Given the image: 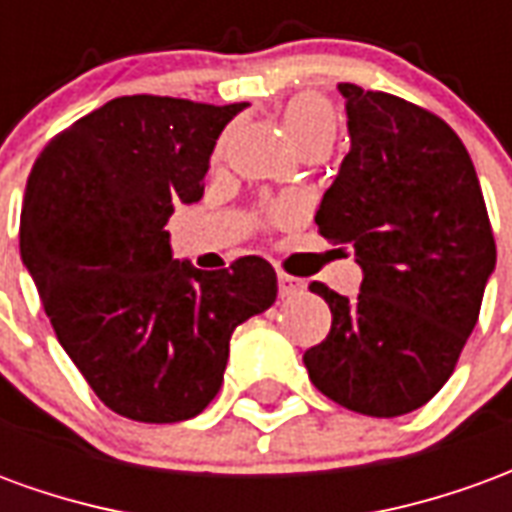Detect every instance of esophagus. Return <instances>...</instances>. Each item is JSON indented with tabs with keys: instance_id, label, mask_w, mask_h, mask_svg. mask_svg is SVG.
Listing matches in <instances>:
<instances>
[{
	"instance_id": "obj_1",
	"label": "esophagus",
	"mask_w": 512,
	"mask_h": 512,
	"mask_svg": "<svg viewBox=\"0 0 512 512\" xmlns=\"http://www.w3.org/2000/svg\"><path fill=\"white\" fill-rule=\"evenodd\" d=\"M277 279H279V296H282V299H290V296H296V293L304 290V282L296 277H290V274H285V271H279Z\"/></svg>"
}]
</instances>
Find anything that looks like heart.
Masks as SVG:
<instances>
[{"label":"heart","instance_id":"obj_1","mask_svg":"<svg viewBox=\"0 0 512 512\" xmlns=\"http://www.w3.org/2000/svg\"><path fill=\"white\" fill-rule=\"evenodd\" d=\"M285 126L301 150L310 145L332 147L334 136H337V112L321 95H299L285 106ZM293 216L296 211L288 205H279L271 213L274 224H290Z\"/></svg>","mask_w":512,"mask_h":512}]
</instances>
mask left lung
<instances>
[{"mask_svg":"<svg viewBox=\"0 0 512 512\" xmlns=\"http://www.w3.org/2000/svg\"><path fill=\"white\" fill-rule=\"evenodd\" d=\"M345 98L351 150L323 194V238L354 246L359 296L312 282L332 310L304 354L310 381L367 417H400L447 384L472 334L496 244L466 147L441 117L356 84Z\"/></svg>","mask_w":512,"mask_h":512,"instance_id":"8db88e82","label":"left lung"}]
</instances>
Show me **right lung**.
<instances>
[{
	"label": "right lung",
	"instance_id": "add662e5",
	"mask_svg": "<svg viewBox=\"0 0 512 512\" xmlns=\"http://www.w3.org/2000/svg\"><path fill=\"white\" fill-rule=\"evenodd\" d=\"M244 106L123 95L54 136L29 172L21 260L65 354L120 417H197L235 326L277 299L268 260L200 271L172 260L164 230L175 205L202 197L216 139Z\"/></svg>",
	"mask_w": 512,
	"mask_h": 512
}]
</instances>
